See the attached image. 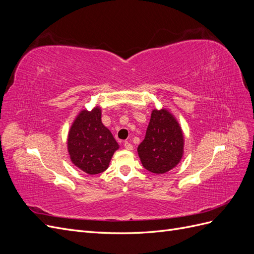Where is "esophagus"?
Segmentation results:
<instances>
[{
  "label": "esophagus",
  "instance_id": "34e87169",
  "mask_svg": "<svg viewBox=\"0 0 254 254\" xmlns=\"http://www.w3.org/2000/svg\"><path fill=\"white\" fill-rule=\"evenodd\" d=\"M124 147L127 149V150H132L133 149V146L130 144L129 142H125L124 143Z\"/></svg>",
  "mask_w": 254,
  "mask_h": 254
}]
</instances>
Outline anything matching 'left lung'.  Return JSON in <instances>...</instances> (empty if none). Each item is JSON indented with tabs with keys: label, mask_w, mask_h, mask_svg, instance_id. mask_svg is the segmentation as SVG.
Returning a JSON list of instances; mask_svg holds the SVG:
<instances>
[{
	"label": "left lung",
	"mask_w": 254,
	"mask_h": 254,
	"mask_svg": "<svg viewBox=\"0 0 254 254\" xmlns=\"http://www.w3.org/2000/svg\"><path fill=\"white\" fill-rule=\"evenodd\" d=\"M183 153L184 135L178 120L166 108L153 109L145 139L137 146L143 166L162 175L180 163Z\"/></svg>",
	"instance_id": "left-lung-1"
}]
</instances>
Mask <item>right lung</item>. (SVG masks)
Wrapping results in <instances>:
<instances>
[{
  "label": "right lung",
  "instance_id": "1",
  "mask_svg": "<svg viewBox=\"0 0 254 254\" xmlns=\"http://www.w3.org/2000/svg\"><path fill=\"white\" fill-rule=\"evenodd\" d=\"M66 147L71 162L88 175H97L109 166L120 148L110 130L102 122L101 106L82 109L68 129Z\"/></svg>",
  "mask_w": 254,
  "mask_h": 254
}]
</instances>
